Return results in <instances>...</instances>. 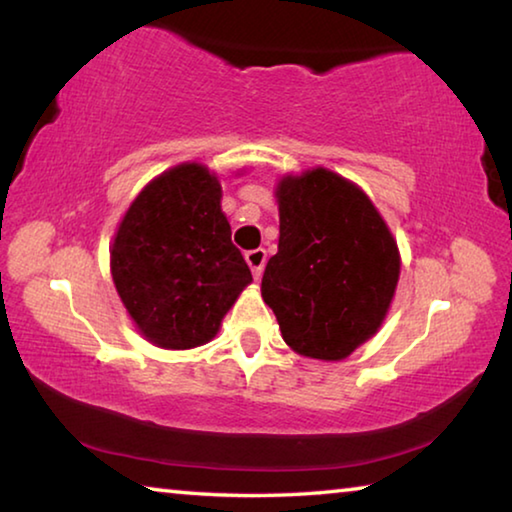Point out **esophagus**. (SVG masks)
Listing matches in <instances>:
<instances>
[{"instance_id": "1", "label": "esophagus", "mask_w": 512, "mask_h": 512, "mask_svg": "<svg viewBox=\"0 0 512 512\" xmlns=\"http://www.w3.org/2000/svg\"><path fill=\"white\" fill-rule=\"evenodd\" d=\"M246 262L250 266V271H253L255 280H259L264 273V264H266V250L264 248H255V250H248L246 253Z\"/></svg>"}]
</instances>
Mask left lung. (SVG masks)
Segmentation results:
<instances>
[{"mask_svg": "<svg viewBox=\"0 0 512 512\" xmlns=\"http://www.w3.org/2000/svg\"><path fill=\"white\" fill-rule=\"evenodd\" d=\"M280 244L262 277L282 339L341 361L377 334L400 280V250L368 194L325 167L277 180Z\"/></svg>", "mask_w": 512, "mask_h": 512, "instance_id": "left-lung-1", "label": "left lung"}]
</instances>
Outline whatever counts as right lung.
I'll use <instances>...</instances> for the list:
<instances>
[{"label": "right lung", "mask_w": 512, "mask_h": 512, "mask_svg": "<svg viewBox=\"0 0 512 512\" xmlns=\"http://www.w3.org/2000/svg\"><path fill=\"white\" fill-rule=\"evenodd\" d=\"M219 176L176 164L146 185L121 216L110 273L128 316L162 350L210 343L253 275L230 239Z\"/></svg>", "instance_id": "obj_1"}]
</instances>
